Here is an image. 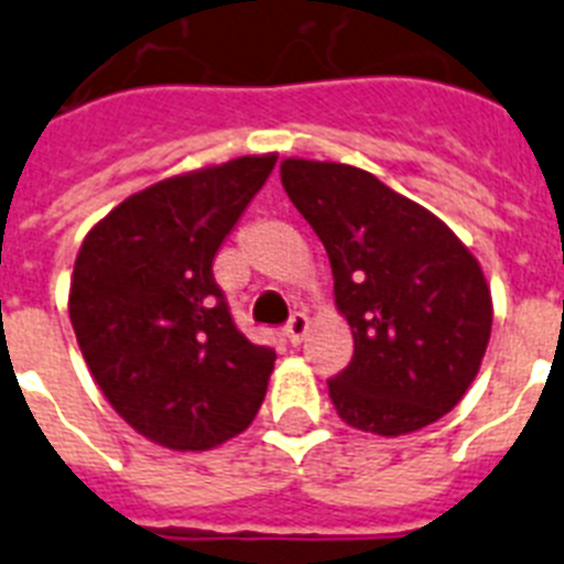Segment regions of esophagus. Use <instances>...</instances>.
Segmentation results:
<instances>
[{
  "instance_id": "esophagus-1",
  "label": "esophagus",
  "mask_w": 564,
  "mask_h": 564,
  "mask_svg": "<svg viewBox=\"0 0 564 564\" xmlns=\"http://www.w3.org/2000/svg\"><path fill=\"white\" fill-rule=\"evenodd\" d=\"M306 327H310V318H306L304 313H292L290 322H286V327H283V336H286V341H290V345H301L306 336Z\"/></svg>"
}]
</instances>
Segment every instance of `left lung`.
<instances>
[{"instance_id": "8db88e82", "label": "left lung", "mask_w": 564, "mask_h": 564, "mask_svg": "<svg viewBox=\"0 0 564 564\" xmlns=\"http://www.w3.org/2000/svg\"><path fill=\"white\" fill-rule=\"evenodd\" d=\"M281 182L327 249L354 359L327 379L347 425L409 434L473 386L492 329L478 260L441 219L373 173L286 159Z\"/></svg>"}]
</instances>
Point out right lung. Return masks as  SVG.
<instances>
[{"mask_svg": "<svg viewBox=\"0 0 564 564\" xmlns=\"http://www.w3.org/2000/svg\"><path fill=\"white\" fill-rule=\"evenodd\" d=\"M278 155L164 178L86 235L68 318L91 377L127 423L178 452L249 429L274 347L242 336L214 258Z\"/></svg>", "mask_w": 564, "mask_h": 564, "instance_id": "obj_1", "label": "right lung"}]
</instances>
